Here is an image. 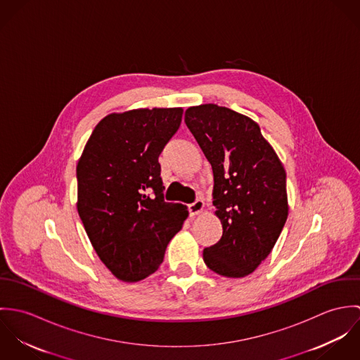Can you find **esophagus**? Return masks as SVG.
Returning <instances> with one entry per match:
<instances>
[{
    "instance_id": "1",
    "label": "esophagus",
    "mask_w": 360,
    "mask_h": 360,
    "mask_svg": "<svg viewBox=\"0 0 360 360\" xmlns=\"http://www.w3.org/2000/svg\"><path fill=\"white\" fill-rule=\"evenodd\" d=\"M204 201L202 200H197V201H194L193 204H190L188 205V210H190V214L191 216H194V214H200L202 210H204Z\"/></svg>"
}]
</instances>
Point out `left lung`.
<instances>
[{
  "label": "left lung",
  "mask_w": 360,
  "mask_h": 360,
  "mask_svg": "<svg viewBox=\"0 0 360 360\" xmlns=\"http://www.w3.org/2000/svg\"><path fill=\"white\" fill-rule=\"evenodd\" d=\"M184 122L212 166L214 213L223 226L204 262L220 276L245 277L271 252L285 224V170L248 116L205 103L188 108Z\"/></svg>",
  "instance_id": "left-lung-1"
}]
</instances>
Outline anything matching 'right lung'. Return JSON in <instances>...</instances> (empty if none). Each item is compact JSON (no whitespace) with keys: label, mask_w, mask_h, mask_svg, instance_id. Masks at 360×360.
Here are the masks:
<instances>
[{"label":"right lung","mask_w":360,"mask_h":360,"mask_svg":"<svg viewBox=\"0 0 360 360\" xmlns=\"http://www.w3.org/2000/svg\"><path fill=\"white\" fill-rule=\"evenodd\" d=\"M181 116V108L110 113L79 159V216L97 255L122 281L156 271L188 216L186 206L165 201L158 162Z\"/></svg>","instance_id":"right-lung-1"}]
</instances>
